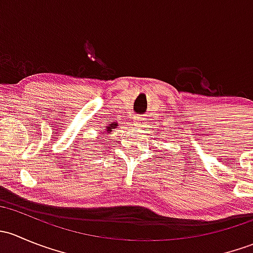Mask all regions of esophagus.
Masks as SVG:
<instances>
[{
    "instance_id": "34e87169",
    "label": "esophagus",
    "mask_w": 253,
    "mask_h": 253,
    "mask_svg": "<svg viewBox=\"0 0 253 253\" xmlns=\"http://www.w3.org/2000/svg\"><path fill=\"white\" fill-rule=\"evenodd\" d=\"M133 121L136 122V125H142V121H143V119H141V117H133Z\"/></svg>"
}]
</instances>
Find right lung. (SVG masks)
I'll return each instance as SVG.
<instances>
[{
  "label": "right lung",
  "mask_w": 253,
  "mask_h": 253,
  "mask_svg": "<svg viewBox=\"0 0 253 253\" xmlns=\"http://www.w3.org/2000/svg\"><path fill=\"white\" fill-rule=\"evenodd\" d=\"M105 127H106V129H105V134H109V133H110V132L112 131V129L116 128V127H117V124H116V122H114V124H110V125H109V126H105Z\"/></svg>",
  "instance_id": "1"
}]
</instances>
